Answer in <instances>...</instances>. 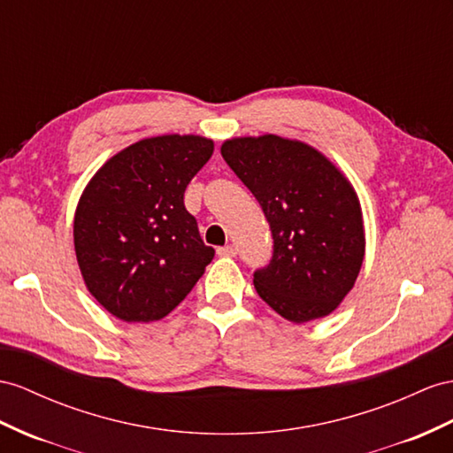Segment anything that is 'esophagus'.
Returning a JSON list of instances; mask_svg holds the SVG:
<instances>
[{
  "instance_id": "34e87169",
  "label": "esophagus",
  "mask_w": 453,
  "mask_h": 453,
  "mask_svg": "<svg viewBox=\"0 0 453 453\" xmlns=\"http://www.w3.org/2000/svg\"><path fill=\"white\" fill-rule=\"evenodd\" d=\"M216 252H218V257L231 258V257H235V254H237V249L234 245H226V247H219Z\"/></svg>"
}]
</instances>
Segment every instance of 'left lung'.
Returning <instances> with one entry per match:
<instances>
[{
	"instance_id": "8db88e82",
	"label": "left lung",
	"mask_w": 453,
	"mask_h": 453,
	"mask_svg": "<svg viewBox=\"0 0 453 453\" xmlns=\"http://www.w3.org/2000/svg\"><path fill=\"white\" fill-rule=\"evenodd\" d=\"M222 157L260 203L273 237L268 268L254 273L265 304L293 323L329 316L352 291L365 254L354 185L300 139L231 137Z\"/></svg>"
}]
</instances>
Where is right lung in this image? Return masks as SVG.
Listing matches in <instances>:
<instances>
[{
  "label": "right lung",
  "instance_id": "add662e5",
  "mask_svg": "<svg viewBox=\"0 0 453 453\" xmlns=\"http://www.w3.org/2000/svg\"><path fill=\"white\" fill-rule=\"evenodd\" d=\"M214 153L195 134L145 137L112 155L88 181L74 212L82 280L109 314L127 323L168 316L214 258L183 193Z\"/></svg>",
  "mask_w": 453,
  "mask_h": 453
}]
</instances>
